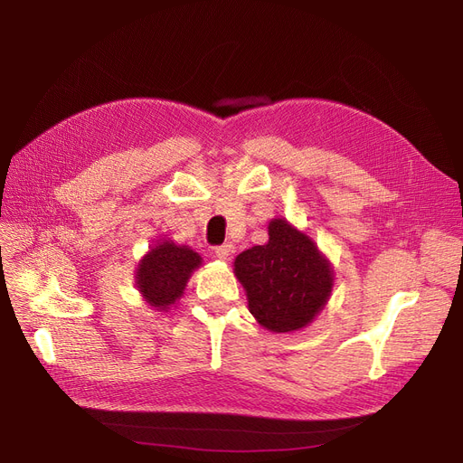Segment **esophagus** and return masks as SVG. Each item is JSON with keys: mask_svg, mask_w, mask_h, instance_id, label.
<instances>
[{"mask_svg": "<svg viewBox=\"0 0 463 463\" xmlns=\"http://www.w3.org/2000/svg\"><path fill=\"white\" fill-rule=\"evenodd\" d=\"M233 252H235L233 245H222V247L214 249V257L218 260H230L233 257Z\"/></svg>", "mask_w": 463, "mask_h": 463, "instance_id": "obj_1", "label": "esophagus"}]
</instances>
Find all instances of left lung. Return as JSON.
Here are the masks:
<instances>
[{
    "instance_id": "8db88e82",
    "label": "left lung",
    "mask_w": 463,
    "mask_h": 463,
    "mask_svg": "<svg viewBox=\"0 0 463 463\" xmlns=\"http://www.w3.org/2000/svg\"><path fill=\"white\" fill-rule=\"evenodd\" d=\"M243 285L249 312L264 329L293 333L305 329L324 310L335 272L314 239L285 218L268 224V243L254 245L233 262Z\"/></svg>"
}]
</instances>
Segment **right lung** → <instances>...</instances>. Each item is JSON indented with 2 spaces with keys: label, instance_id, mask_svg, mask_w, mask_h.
Returning <instances> with one entry per match:
<instances>
[{
  "label": "right lung",
  "instance_id": "right-lung-1",
  "mask_svg": "<svg viewBox=\"0 0 463 463\" xmlns=\"http://www.w3.org/2000/svg\"><path fill=\"white\" fill-rule=\"evenodd\" d=\"M201 264V254L191 247L161 239L137 262L136 287L147 307L168 312L184 297L191 274Z\"/></svg>",
  "mask_w": 463,
  "mask_h": 463
}]
</instances>
